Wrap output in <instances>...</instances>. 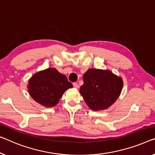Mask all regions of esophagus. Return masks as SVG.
I'll use <instances>...</instances> for the list:
<instances>
[{
	"label": "esophagus",
	"instance_id": "obj_1",
	"mask_svg": "<svg viewBox=\"0 0 155 155\" xmlns=\"http://www.w3.org/2000/svg\"><path fill=\"white\" fill-rule=\"evenodd\" d=\"M73 85H74V87H76V88H78V87H79V85H78L77 83H74Z\"/></svg>",
	"mask_w": 155,
	"mask_h": 155
}]
</instances>
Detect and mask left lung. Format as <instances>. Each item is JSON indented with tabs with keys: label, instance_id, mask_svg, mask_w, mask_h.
Wrapping results in <instances>:
<instances>
[{
	"label": "left lung",
	"instance_id": "obj_1",
	"mask_svg": "<svg viewBox=\"0 0 155 155\" xmlns=\"http://www.w3.org/2000/svg\"><path fill=\"white\" fill-rule=\"evenodd\" d=\"M80 93L90 108L107 109L119 97L123 86L121 77L109 70L89 69L84 74Z\"/></svg>",
	"mask_w": 155,
	"mask_h": 155
}]
</instances>
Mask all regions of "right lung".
<instances>
[{
  "instance_id": "1",
  "label": "right lung",
  "mask_w": 155,
  "mask_h": 155,
  "mask_svg": "<svg viewBox=\"0 0 155 155\" xmlns=\"http://www.w3.org/2000/svg\"><path fill=\"white\" fill-rule=\"evenodd\" d=\"M73 87L66 76L55 68L40 71L30 78L28 92L32 98L46 107H54L64 91Z\"/></svg>"
}]
</instances>
